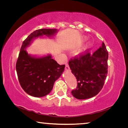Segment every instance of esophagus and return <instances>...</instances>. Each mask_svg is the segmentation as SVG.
<instances>
[{
	"mask_svg": "<svg viewBox=\"0 0 128 128\" xmlns=\"http://www.w3.org/2000/svg\"><path fill=\"white\" fill-rule=\"evenodd\" d=\"M65 70H66V71H68V70H69V67L68 64H67L66 65Z\"/></svg>",
	"mask_w": 128,
	"mask_h": 128,
	"instance_id": "esophagus-1",
	"label": "esophagus"
}]
</instances>
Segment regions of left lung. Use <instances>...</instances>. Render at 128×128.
I'll return each instance as SVG.
<instances>
[{
  "label": "left lung",
  "instance_id": "obj_1",
  "mask_svg": "<svg viewBox=\"0 0 128 128\" xmlns=\"http://www.w3.org/2000/svg\"><path fill=\"white\" fill-rule=\"evenodd\" d=\"M108 57L107 50L102 42L92 55L86 53L69 61V67L77 82V88L72 91L75 98H90L102 90L108 73Z\"/></svg>",
  "mask_w": 128,
  "mask_h": 128
}]
</instances>
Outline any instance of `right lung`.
<instances>
[{"label":"right lung","instance_id":"right-lung-1","mask_svg":"<svg viewBox=\"0 0 128 128\" xmlns=\"http://www.w3.org/2000/svg\"><path fill=\"white\" fill-rule=\"evenodd\" d=\"M58 32V29H38L29 34L22 43L16 70L21 87L34 97H42L51 92L55 81L64 72L65 65L58 64L51 54L32 55L26 49L36 38H53Z\"/></svg>","mask_w":128,"mask_h":128}]
</instances>
